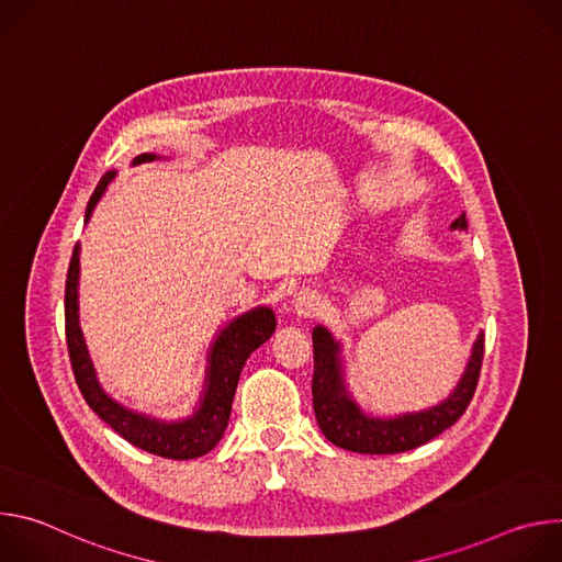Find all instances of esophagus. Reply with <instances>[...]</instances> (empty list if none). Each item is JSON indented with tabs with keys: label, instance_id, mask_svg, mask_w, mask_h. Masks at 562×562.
<instances>
[{
	"label": "esophagus",
	"instance_id": "obj_1",
	"mask_svg": "<svg viewBox=\"0 0 562 562\" xmlns=\"http://www.w3.org/2000/svg\"><path fill=\"white\" fill-rule=\"evenodd\" d=\"M293 308L300 315H315L319 308V295L315 291H300L293 297Z\"/></svg>",
	"mask_w": 562,
	"mask_h": 562
}]
</instances>
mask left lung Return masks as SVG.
<instances>
[{"instance_id": "8db88e82", "label": "left lung", "mask_w": 562, "mask_h": 562, "mask_svg": "<svg viewBox=\"0 0 562 562\" xmlns=\"http://www.w3.org/2000/svg\"><path fill=\"white\" fill-rule=\"evenodd\" d=\"M467 215L453 220L451 228H464ZM485 336L480 334L471 360L456 391L442 405L391 420L367 418L345 393L338 362V345L323 327L313 329V412L325 438L356 453H400L416 449L449 429L469 407L483 369Z\"/></svg>"}]
</instances>
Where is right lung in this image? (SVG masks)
<instances>
[{"instance_id": "add662e5", "label": "right lung", "mask_w": 562, "mask_h": 562, "mask_svg": "<svg viewBox=\"0 0 562 562\" xmlns=\"http://www.w3.org/2000/svg\"><path fill=\"white\" fill-rule=\"evenodd\" d=\"M155 155H139L133 165L150 162ZM115 178L113 171L104 173L100 184L95 187L89 206L87 220L93 213V206L102 198L106 184ZM77 273H79V247L75 245L68 273H66V291H64V329H66V347L70 358V369L75 382L82 391L87 405L124 440L144 449L148 453L171 458V460H189L209 453L222 438L228 416L235 386L243 373L247 358L271 338L276 331V315L271 308H256L251 313L239 315L237 319L220 334L211 351V369L206 378V391L202 405L189 420L180 423H157L133 414L100 389L95 380L93 364L87 356V347L82 340V331L77 327Z\"/></svg>"}]
</instances>
